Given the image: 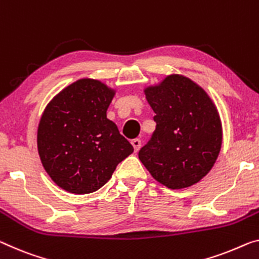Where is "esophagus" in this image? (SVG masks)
<instances>
[{"mask_svg": "<svg viewBox=\"0 0 259 259\" xmlns=\"http://www.w3.org/2000/svg\"><path fill=\"white\" fill-rule=\"evenodd\" d=\"M132 146L134 148V152L138 153L139 149H140V147H141V141L139 140V139H135V140L132 141Z\"/></svg>", "mask_w": 259, "mask_h": 259, "instance_id": "34e87169", "label": "esophagus"}]
</instances>
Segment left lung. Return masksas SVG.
Returning a JSON list of instances; mask_svg holds the SVG:
<instances>
[{
    "mask_svg": "<svg viewBox=\"0 0 259 259\" xmlns=\"http://www.w3.org/2000/svg\"><path fill=\"white\" fill-rule=\"evenodd\" d=\"M145 94L156 128L139 158L166 188L196 184L209 172L221 149L222 127L215 105L204 89L182 75H169Z\"/></svg>",
    "mask_w": 259,
    "mask_h": 259,
    "instance_id": "8db88e82",
    "label": "left lung"
}]
</instances>
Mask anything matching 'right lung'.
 <instances>
[{
	"label": "right lung",
	"instance_id": "1",
	"mask_svg": "<svg viewBox=\"0 0 259 259\" xmlns=\"http://www.w3.org/2000/svg\"><path fill=\"white\" fill-rule=\"evenodd\" d=\"M114 90L82 78L55 96L38 127V153L55 184L70 193L101 189L133 146L106 118Z\"/></svg>",
	"mask_w": 259,
	"mask_h": 259
}]
</instances>
